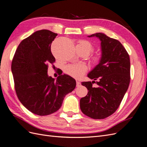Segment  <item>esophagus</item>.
<instances>
[{"label":"esophagus","instance_id":"34e87169","mask_svg":"<svg viewBox=\"0 0 147 147\" xmlns=\"http://www.w3.org/2000/svg\"><path fill=\"white\" fill-rule=\"evenodd\" d=\"M80 85H81V84L79 81H76V87H79Z\"/></svg>","mask_w":147,"mask_h":147}]
</instances>
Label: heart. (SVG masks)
Instances as JSON below:
<instances>
[{"label": "heart", "mask_w": 147, "mask_h": 147, "mask_svg": "<svg viewBox=\"0 0 147 147\" xmlns=\"http://www.w3.org/2000/svg\"><path fill=\"white\" fill-rule=\"evenodd\" d=\"M77 45L83 47L87 51L88 54L93 51V47L91 45L90 42H89L86 40H80L79 41ZM101 60V56L97 55L94 56L92 58V61L94 64L98 65ZM65 71L70 76L73 78L79 79L81 78L84 74H85L87 71V67L85 65L83 64H76V65H68L65 68Z\"/></svg>", "instance_id": "1"}]
</instances>
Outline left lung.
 I'll return each mask as SVG.
<instances>
[{
  "label": "left lung",
  "mask_w": 147,
  "mask_h": 147,
  "mask_svg": "<svg viewBox=\"0 0 147 147\" xmlns=\"http://www.w3.org/2000/svg\"><path fill=\"white\" fill-rule=\"evenodd\" d=\"M96 36L101 41V60L88 77L92 82H82L88 89L86 96L80 100V107L85 115L93 119H104L111 115L119 107L130 82V59L121 42L102 33ZM98 80L97 88L92 84Z\"/></svg>",
  "instance_id": "1"
}]
</instances>
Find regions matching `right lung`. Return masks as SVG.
<instances>
[{
    "mask_svg": "<svg viewBox=\"0 0 147 147\" xmlns=\"http://www.w3.org/2000/svg\"><path fill=\"white\" fill-rule=\"evenodd\" d=\"M57 35L48 30L36 31L20 42L11 63L18 99L29 111L41 116L57 111L76 85L67 74H60L56 80L48 75V65L55 61L51 46Z\"/></svg>",
    "mask_w": 147,
    "mask_h": 147,
    "instance_id": "1",
    "label": "right lung"
}]
</instances>
